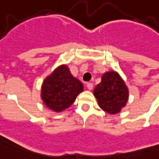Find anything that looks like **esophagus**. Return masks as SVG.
Returning a JSON list of instances; mask_svg holds the SVG:
<instances>
[{
    "label": "esophagus",
    "mask_w": 159,
    "mask_h": 159,
    "mask_svg": "<svg viewBox=\"0 0 159 159\" xmlns=\"http://www.w3.org/2000/svg\"><path fill=\"white\" fill-rule=\"evenodd\" d=\"M87 87L89 90H92L93 88V84H92V82H88V83H87Z\"/></svg>",
    "instance_id": "obj_1"
}]
</instances>
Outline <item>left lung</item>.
Returning <instances> with one entry per match:
<instances>
[{
  "instance_id": "left-lung-1",
  "label": "left lung",
  "mask_w": 159,
  "mask_h": 159,
  "mask_svg": "<svg viewBox=\"0 0 159 159\" xmlns=\"http://www.w3.org/2000/svg\"><path fill=\"white\" fill-rule=\"evenodd\" d=\"M98 105L109 114L119 113L129 98V90L120 76L115 71L102 75V82L93 91Z\"/></svg>"
}]
</instances>
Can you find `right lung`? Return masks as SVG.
Returning a JSON list of instances; mask_svg holds the SVG:
<instances>
[{
	"label": "right lung",
	"mask_w": 159,
	"mask_h": 159,
	"mask_svg": "<svg viewBox=\"0 0 159 159\" xmlns=\"http://www.w3.org/2000/svg\"><path fill=\"white\" fill-rule=\"evenodd\" d=\"M82 91V82L71 74L66 65H61L43 81L41 98L48 109L60 112L68 108Z\"/></svg>",
	"instance_id": "obj_1"
}]
</instances>
